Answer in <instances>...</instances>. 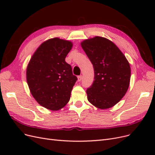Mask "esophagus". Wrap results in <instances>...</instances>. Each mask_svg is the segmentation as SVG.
Returning a JSON list of instances; mask_svg holds the SVG:
<instances>
[{
    "label": "esophagus",
    "instance_id": "obj_1",
    "mask_svg": "<svg viewBox=\"0 0 155 155\" xmlns=\"http://www.w3.org/2000/svg\"><path fill=\"white\" fill-rule=\"evenodd\" d=\"M82 79H83V76H79L78 77V81H81L82 80Z\"/></svg>",
    "mask_w": 155,
    "mask_h": 155
}]
</instances>
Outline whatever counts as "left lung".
I'll return each instance as SVG.
<instances>
[{"instance_id": "8db88e82", "label": "left lung", "mask_w": 155, "mask_h": 155, "mask_svg": "<svg viewBox=\"0 0 155 155\" xmlns=\"http://www.w3.org/2000/svg\"><path fill=\"white\" fill-rule=\"evenodd\" d=\"M81 45L94 70V80L87 90L88 101L100 109L114 106L129 87V61L118 46L105 37L85 39Z\"/></svg>"}]
</instances>
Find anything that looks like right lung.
I'll return each instance as SVG.
<instances>
[{
    "label": "right lung",
    "mask_w": 155,
    "mask_h": 155,
    "mask_svg": "<svg viewBox=\"0 0 155 155\" xmlns=\"http://www.w3.org/2000/svg\"><path fill=\"white\" fill-rule=\"evenodd\" d=\"M71 41L50 39L35 50L26 68V80L32 96L39 105L58 110L70 100L77 77L65 58L72 48Z\"/></svg>",
    "instance_id": "1"
}]
</instances>
